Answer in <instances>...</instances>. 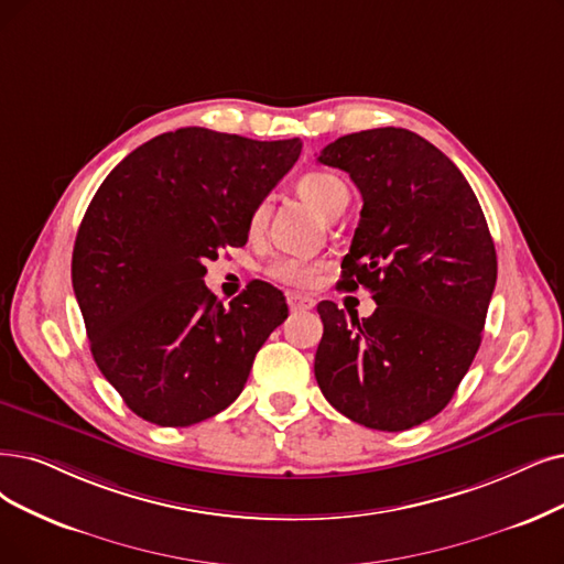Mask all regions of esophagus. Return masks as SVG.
Here are the masks:
<instances>
[{
	"label": "esophagus",
	"instance_id": "obj_1",
	"mask_svg": "<svg viewBox=\"0 0 564 564\" xmlns=\"http://www.w3.org/2000/svg\"><path fill=\"white\" fill-rule=\"evenodd\" d=\"M286 303L294 312H305L314 307V301L310 296H301V294H286Z\"/></svg>",
	"mask_w": 564,
	"mask_h": 564
}]
</instances>
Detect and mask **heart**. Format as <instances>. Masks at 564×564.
I'll return each instance as SVG.
<instances>
[{"mask_svg": "<svg viewBox=\"0 0 564 564\" xmlns=\"http://www.w3.org/2000/svg\"><path fill=\"white\" fill-rule=\"evenodd\" d=\"M299 192L310 200V204L317 208L324 217H330L335 210H340L347 206L349 192L347 185L340 177L328 173V171H310L299 180ZM268 217V200H259L250 215V229L261 231ZM322 273V263L317 261H307L301 257H280L273 263L268 265V275L289 284V286H312L317 282Z\"/></svg>", "mask_w": 564, "mask_h": 564, "instance_id": "obj_1", "label": "heart"}]
</instances>
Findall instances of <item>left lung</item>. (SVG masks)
Listing matches in <instances>:
<instances>
[{
  "label": "left lung",
  "mask_w": 564,
  "mask_h": 564,
  "mask_svg": "<svg viewBox=\"0 0 564 564\" xmlns=\"http://www.w3.org/2000/svg\"><path fill=\"white\" fill-rule=\"evenodd\" d=\"M319 162L354 180L364 210L347 289L372 291L368 319L317 305L314 377L333 408L375 431H408L454 398L481 345L498 257L479 200L419 133L381 127L328 143Z\"/></svg>",
  "instance_id": "1"
}]
</instances>
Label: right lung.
<instances>
[{
  "label": "right lung",
  "instance_id": "right-lung-1",
  "mask_svg": "<svg viewBox=\"0 0 564 564\" xmlns=\"http://www.w3.org/2000/svg\"><path fill=\"white\" fill-rule=\"evenodd\" d=\"M301 148L185 127L127 154L97 189L72 282L97 366L137 416L194 425L245 389L289 307L265 282L221 305L204 282L206 261L247 242L254 206Z\"/></svg>",
  "mask_w": 564,
  "mask_h": 564
}]
</instances>
